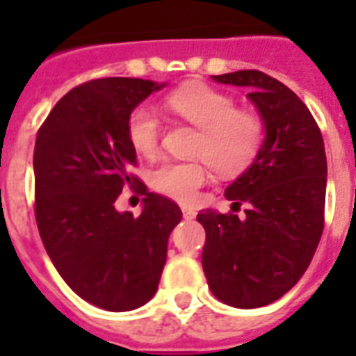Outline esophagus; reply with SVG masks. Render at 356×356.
<instances>
[{
	"instance_id": "1",
	"label": "esophagus",
	"mask_w": 356,
	"mask_h": 356,
	"mask_svg": "<svg viewBox=\"0 0 356 356\" xmlns=\"http://www.w3.org/2000/svg\"><path fill=\"white\" fill-rule=\"evenodd\" d=\"M183 217H185L186 221H191V219H194V217H196V209L183 208Z\"/></svg>"
}]
</instances>
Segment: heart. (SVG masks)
Returning a JSON list of instances; mask_svg holds the SVG:
<instances>
[{
    "label": "heart",
    "mask_w": 356,
    "mask_h": 356,
    "mask_svg": "<svg viewBox=\"0 0 356 356\" xmlns=\"http://www.w3.org/2000/svg\"><path fill=\"white\" fill-rule=\"evenodd\" d=\"M163 106L200 129L194 154L206 158L221 175L231 177L248 170L261 148V120L252 112L236 110L234 101L219 89L186 83L168 95ZM127 135L139 154L152 156L160 147L162 124L148 106H137L127 122ZM208 163L168 160L150 171V185L173 200L188 204L208 181Z\"/></svg>",
    "instance_id": "heart-1"
}]
</instances>
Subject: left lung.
Instances as JSON below:
<instances>
[{"label": "left lung", "mask_w": 356, "mask_h": 356, "mask_svg": "<svg viewBox=\"0 0 356 356\" xmlns=\"http://www.w3.org/2000/svg\"><path fill=\"white\" fill-rule=\"evenodd\" d=\"M248 88L265 139L252 165L225 188L227 200L250 204L246 217L202 209L206 229L202 267L223 303L255 309L290 291L313 259L324 229L326 152L321 129L303 101L259 70L213 76Z\"/></svg>", "instance_id": "obj_1"}]
</instances>
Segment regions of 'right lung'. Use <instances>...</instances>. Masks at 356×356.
<instances>
[{"label": "right lung", "instance_id": "add662e5", "mask_svg": "<svg viewBox=\"0 0 356 356\" xmlns=\"http://www.w3.org/2000/svg\"><path fill=\"white\" fill-rule=\"evenodd\" d=\"M165 83L102 78L74 88L51 110L34 148L35 221L47 255L81 299L104 311H133L158 290L168 238L181 209L148 193L143 211H118L137 154L131 112Z\"/></svg>", "mask_w": 356, "mask_h": 356}]
</instances>
